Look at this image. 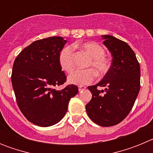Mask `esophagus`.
Returning <instances> with one entry per match:
<instances>
[{
	"mask_svg": "<svg viewBox=\"0 0 153 153\" xmlns=\"http://www.w3.org/2000/svg\"><path fill=\"white\" fill-rule=\"evenodd\" d=\"M86 88V86H79V92L82 91V90H85Z\"/></svg>",
	"mask_w": 153,
	"mask_h": 153,
	"instance_id": "1",
	"label": "esophagus"
}]
</instances>
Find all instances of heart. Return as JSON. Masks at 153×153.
<instances>
[{
    "mask_svg": "<svg viewBox=\"0 0 153 153\" xmlns=\"http://www.w3.org/2000/svg\"><path fill=\"white\" fill-rule=\"evenodd\" d=\"M81 47L91 58L87 63V67L92 69L76 70L69 75L67 78L69 83L76 86H84L93 83L96 77L94 70L99 76H102L109 71L110 67V63L104 56L105 51L98 43L87 42L82 44ZM59 64L65 72L70 73L74 70V63L71 47H65L61 50L59 54Z\"/></svg>",
    "mask_w": 153,
    "mask_h": 153,
    "instance_id": "heart-1",
    "label": "heart"
}]
</instances>
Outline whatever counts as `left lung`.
I'll use <instances>...</instances> for the list:
<instances>
[{"label":"left lung","mask_w":153,"mask_h":153,"mask_svg":"<svg viewBox=\"0 0 153 153\" xmlns=\"http://www.w3.org/2000/svg\"><path fill=\"white\" fill-rule=\"evenodd\" d=\"M102 38L113 60L102 80L88 86L92 99L86 110L97 125L112 126L122 122L134 105L140 89V67L135 53L126 42L111 35H102ZM97 86L105 90L99 91Z\"/></svg>","instance_id":"obj_1"}]
</instances>
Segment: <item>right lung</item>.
<instances>
[{
    "instance_id": "right-lung-1",
    "label": "right lung",
    "mask_w": 153,
    "mask_h": 153,
    "mask_svg": "<svg viewBox=\"0 0 153 153\" xmlns=\"http://www.w3.org/2000/svg\"><path fill=\"white\" fill-rule=\"evenodd\" d=\"M67 42L62 36L36 40L13 63L11 82L17 105L27 120L39 126L60 122L70 100L78 93L74 84L61 90L54 88L67 80L59 64V54Z\"/></svg>"
}]
</instances>
